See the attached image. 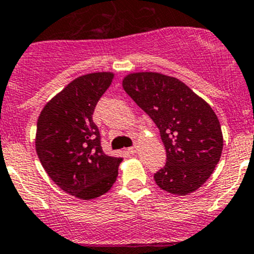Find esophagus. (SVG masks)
I'll use <instances>...</instances> for the list:
<instances>
[{"mask_svg": "<svg viewBox=\"0 0 254 254\" xmlns=\"http://www.w3.org/2000/svg\"><path fill=\"white\" fill-rule=\"evenodd\" d=\"M127 152L131 153V155H135V153L137 152V147H136V146H132V147H129V148H127Z\"/></svg>", "mask_w": 254, "mask_h": 254, "instance_id": "34e87169", "label": "esophagus"}]
</instances>
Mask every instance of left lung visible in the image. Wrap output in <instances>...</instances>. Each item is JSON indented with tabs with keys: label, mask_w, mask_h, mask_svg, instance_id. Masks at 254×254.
I'll use <instances>...</instances> for the list:
<instances>
[{
	"label": "left lung",
	"mask_w": 254,
	"mask_h": 254,
	"mask_svg": "<svg viewBox=\"0 0 254 254\" xmlns=\"http://www.w3.org/2000/svg\"><path fill=\"white\" fill-rule=\"evenodd\" d=\"M123 88L160 129L167 153L155 173L161 189L176 195L195 191L212 175L224 137L211 107L181 79L160 72H132Z\"/></svg>",
	"instance_id": "obj_1"
}]
</instances>
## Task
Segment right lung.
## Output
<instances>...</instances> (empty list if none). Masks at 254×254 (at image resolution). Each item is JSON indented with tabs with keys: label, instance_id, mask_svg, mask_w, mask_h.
Listing matches in <instances>:
<instances>
[{
	"label": "right lung",
	"instance_id": "1",
	"mask_svg": "<svg viewBox=\"0 0 254 254\" xmlns=\"http://www.w3.org/2000/svg\"><path fill=\"white\" fill-rule=\"evenodd\" d=\"M113 78L108 71L79 76L54 96L38 118L35 150L40 163L59 188L82 200L106 194L123 161L103 152L92 120Z\"/></svg>",
	"mask_w": 254,
	"mask_h": 254
}]
</instances>
